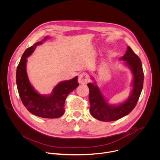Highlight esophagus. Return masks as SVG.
Instances as JSON below:
<instances>
[{"instance_id":"esophagus-1","label":"esophagus","mask_w":160,"mask_h":160,"mask_svg":"<svg viewBox=\"0 0 160 160\" xmlns=\"http://www.w3.org/2000/svg\"><path fill=\"white\" fill-rule=\"evenodd\" d=\"M89 81V77L87 73H82L78 76V83L81 85H86Z\"/></svg>"}]
</instances>
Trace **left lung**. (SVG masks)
Wrapping results in <instances>:
<instances>
[{
	"label": "left lung",
	"instance_id": "obj_1",
	"mask_svg": "<svg viewBox=\"0 0 160 160\" xmlns=\"http://www.w3.org/2000/svg\"><path fill=\"white\" fill-rule=\"evenodd\" d=\"M120 60L125 61V63L131 69L133 75V89L130 96L125 102L118 105H110L104 98L95 82V83L87 84L90 91V112L95 118L100 121H115L128 115L135 107L142 93L144 73L140 58L128 46L125 54Z\"/></svg>",
	"mask_w": 160,
	"mask_h": 160
}]
</instances>
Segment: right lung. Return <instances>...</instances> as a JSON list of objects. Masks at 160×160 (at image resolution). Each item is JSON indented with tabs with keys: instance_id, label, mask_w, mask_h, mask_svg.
Returning a JSON list of instances; mask_svg holds the SVG:
<instances>
[{
	"instance_id": "obj_1",
	"label": "right lung",
	"mask_w": 160,
	"mask_h": 160,
	"mask_svg": "<svg viewBox=\"0 0 160 160\" xmlns=\"http://www.w3.org/2000/svg\"><path fill=\"white\" fill-rule=\"evenodd\" d=\"M48 37L33 44L25 50L17 68L16 83L20 99L25 108L33 115L44 118H57L65 112L64 104L68 95L77 88L78 77L63 81L53 88L50 95H41L31 85L26 71L27 58L37 46L42 44Z\"/></svg>"
}]
</instances>
